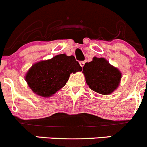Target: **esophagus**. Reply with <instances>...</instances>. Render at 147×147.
Listing matches in <instances>:
<instances>
[{
	"label": "esophagus",
	"instance_id": "esophagus-1",
	"mask_svg": "<svg viewBox=\"0 0 147 147\" xmlns=\"http://www.w3.org/2000/svg\"><path fill=\"white\" fill-rule=\"evenodd\" d=\"M80 66L82 67H84V61H80Z\"/></svg>",
	"mask_w": 147,
	"mask_h": 147
}]
</instances>
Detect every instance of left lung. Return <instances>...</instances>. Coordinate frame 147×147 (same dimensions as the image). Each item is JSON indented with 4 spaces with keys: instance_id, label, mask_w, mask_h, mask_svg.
Segmentation results:
<instances>
[{
    "instance_id": "left-lung-1",
    "label": "left lung",
    "mask_w": 147,
    "mask_h": 147,
    "mask_svg": "<svg viewBox=\"0 0 147 147\" xmlns=\"http://www.w3.org/2000/svg\"><path fill=\"white\" fill-rule=\"evenodd\" d=\"M85 80L90 89L99 94L107 95L119 85L121 73L106 59L94 57L82 67Z\"/></svg>"
}]
</instances>
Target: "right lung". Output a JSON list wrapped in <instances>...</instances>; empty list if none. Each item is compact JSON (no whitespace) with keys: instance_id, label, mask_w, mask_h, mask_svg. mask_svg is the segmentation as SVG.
<instances>
[{"instance_id":"add662e5","label":"right lung","mask_w":147,"mask_h":147,"mask_svg":"<svg viewBox=\"0 0 147 147\" xmlns=\"http://www.w3.org/2000/svg\"><path fill=\"white\" fill-rule=\"evenodd\" d=\"M79 71L82 67L73 55L60 54L32 65L25 78L34 93L49 97L64 87L72 72Z\"/></svg>"}]
</instances>
